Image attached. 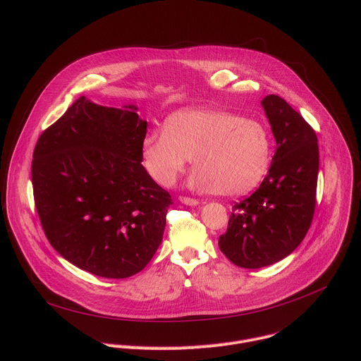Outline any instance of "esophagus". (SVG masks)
<instances>
[{"label":"esophagus","instance_id":"obj_1","mask_svg":"<svg viewBox=\"0 0 361 361\" xmlns=\"http://www.w3.org/2000/svg\"><path fill=\"white\" fill-rule=\"evenodd\" d=\"M178 200H180L183 204L190 205V207H194V205H198V204H200V201H198V200H195V198H190V197H180Z\"/></svg>","mask_w":361,"mask_h":361}]
</instances>
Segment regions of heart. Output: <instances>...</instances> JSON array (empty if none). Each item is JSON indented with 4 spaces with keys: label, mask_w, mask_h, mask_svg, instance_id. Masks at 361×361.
I'll return each mask as SVG.
<instances>
[{
    "label": "heart",
    "mask_w": 361,
    "mask_h": 361,
    "mask_svg": "<svg viewBox=\"0 0 361 361\" xmlns=\"http://www.w3.org/2000/svg\"><path fill=\"white\" fill-rule=\"evenodd\" d=\"M190 159L195 171L190 187L224 197L250 192L267 174L271 140L251 118L216 109H188L167 117L163 131L141 141V164L154 183L170 187Z\"/></svg>",
    "instance_id": "b5f03b06"
}]
</instances>
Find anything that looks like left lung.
<instances>
[{"label": "left lung", "instance_id": "1", "mask_svg": "<svg viewBox=\"0 0 361 361\" xmlns=\"http://www.w3.org/2000/svg\"><path fill=\"white\" fill-rule=\"evenodd\" d=\"M262 107L277 149L269 173L250 197L235 202L219 247L241 269H262L290 255L310 228L319 176L314 130L279 95Z\"/></svg>", "mask_w": 361, "mask_h": 361}]
</instances>
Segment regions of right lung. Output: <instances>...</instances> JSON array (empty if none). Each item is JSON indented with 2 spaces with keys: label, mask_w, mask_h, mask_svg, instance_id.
<instances>
[{
  "label": "right lung",
  "mask_w": 361,
  "mask_h": 361,
  "mask_svg": "<svg viewBox=\"0 0 361 361\" xmlns=\"http://www.w3.org/2000/svg\"><path fill=\"white\" fill-rule=\"evenodd\" d=\"M137 111L81 95L32 154L35 207L48 241L75 267L104 279L131 277L149 263L173 204L141 164L147 121Z\"/></svg>",
  "instance_id": "right-lung-1"
}]
</instances>
